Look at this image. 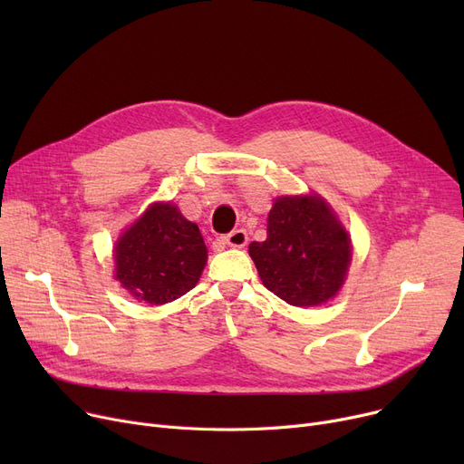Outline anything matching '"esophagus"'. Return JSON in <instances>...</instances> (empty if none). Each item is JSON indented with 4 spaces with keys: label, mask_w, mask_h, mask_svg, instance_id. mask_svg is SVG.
I'll return each instance as SVG.
<instances>
[{
    "label": "esophagus",
    "mask_w": 464,
    "mask_h": 464,
    "mask_svg": "<svg viewBox=\"0 0 464 464\" xmlns=\"http://www.w3.org/2000/svg\"><path fill=\"white\" fill-rule=\"evenodd\" d=\"M224 240H226V245H229L233 248H242L248 245V233L245 229H235L229 235H226Z\"/></svg>",
    "instance_id": "1"
}]
</instances>
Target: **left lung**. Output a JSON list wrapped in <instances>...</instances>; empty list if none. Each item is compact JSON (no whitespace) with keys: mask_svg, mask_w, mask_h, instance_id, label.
Here are the masks:
<instances>
[{"mask_svg":"<svg viewBox=\"0 0 464 464\" xmlns=\"http://www.w3.org/2000/svg\"><path fill=\"white\" fill-rule=\"evenodd\" d=\"M250 257L263 285L291 306H320L343 289L352 238L320 193L280 195L266 219V238Z\"/></svg>","mask_w":464,"mask_h":464,"instance_id":"8db88e82","label":"left lung"}]
</instances>
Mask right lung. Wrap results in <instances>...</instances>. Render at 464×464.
Masks as SVG:
<instances>
[{
    "instance_id": "obj_1",
    "label": "right lung",
    "mask_w": 464,
    "mask_h": 464,
    "mask_svg": "<svg viewBox=\"0 0 464 464\" xmlns=\"http://www.w3.org/2000/svg\"><path fill=\"white\" fill-rule=\"evenodd\" d=\"M207 245L198 224L170 201H156L114 242V280L139 303L165 304L199 282Z\"/></svg>"
}]
</instances>
